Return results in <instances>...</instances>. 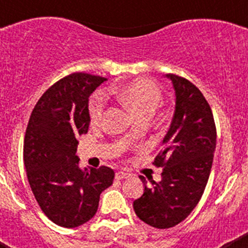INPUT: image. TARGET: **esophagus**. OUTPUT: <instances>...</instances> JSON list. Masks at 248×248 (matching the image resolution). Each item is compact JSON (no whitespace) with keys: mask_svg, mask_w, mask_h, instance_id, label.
<instances>
[{"mask_svg":"<svg viewBox=\"0 0 248 248\" xmlns=\"http://www.w3.org/2000/svg\"><path fill=\"white\" fill-rule=\"evenodd\" d=\"M129 176H130V174L125 171H117V174H115V177H117L118 180H123V179H126Z\"/></svg>","mask_w":248,"mask_h":248,"instance_id":"esophagus-1","label":"esophagus"}]
</instances>
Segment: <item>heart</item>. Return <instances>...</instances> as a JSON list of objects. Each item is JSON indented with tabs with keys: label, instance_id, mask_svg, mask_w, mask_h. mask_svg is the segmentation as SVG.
Wrapping results in <instances>:
<instances>
[{
	"label": "heart",
	"instance_id": "obj_1",
	"mask_svg": "<svg viewBox=\"0 0 248 248\" xmlns=\"http://www.w3.org/2000/svg\"><path fill=\"white\" fill-rule=\"evenodd\" d=\"M120 103L128 107L139 118L150 117L161 104V92L149 80H134L124 84L113 92ZM105 110V98L100 92L94 93L88 103V113L92 124L102 122ZM135 131L133 130V134Z\"/></svg>",
	"mask_w": 248,
	"mask_h": 248
}]
</instances>
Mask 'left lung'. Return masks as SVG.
<instances>
[{
    "mask_svg": "<svg viewBox=\"0 0 248 248\" xmlns=\"http://www.w3.org/2000/svg\"><path fill=\"white\" fill-rule=\"evenodd\" d=\"M175 91L171 125L154 165L161 180L140 175L144 194L134 201L138 217L156 229H169L185 220L200 201L209 180L216 149V126L209 103L196 85L183 77L166 74Z\"/></svg>",
    "mask_w": 248,
    "mask_h": 248,
    "instance_id": "8db88e82",
    "label": "left lung"
}]
</instances>
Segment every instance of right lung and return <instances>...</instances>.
Listing matches in <instances>:
<instances>
[{
  "label": "right lung",
  "instance_id": "right-lung-1",
  "mask_svg": "<svg viewBox=\"0 0 248 248\" xmlns=\"http://www.w3.org/2000/svg\"><path fill=\"white\" fill-rule=\"evenodd\" d=\"M107 78L87 73L64 77L39 98L23 145L28 183L39 207L56 225L78 227L93 217L114 170L79 168V135L89 128V95Z\"/></svg>",
  "mask_w": 248,
  "mask_h": 248
}]
</instances>
